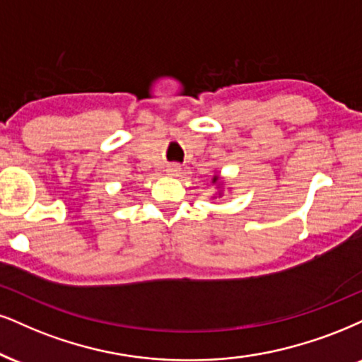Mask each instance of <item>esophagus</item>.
Here are the masks:
<instances>
[{
	"instance_id": "obj_1",
	"label": "esophagus",
	"mask_w": 362,
	"mask_h": 362,
	"mask_svg": "<svg viewBox=\"0 0 362 362\" xmlns=\"http://www.w3.org/2000/svg\"><path fill=\"white\" fill-rule=\"evenodd\" d=\"M166 173L169 174V176H180L181 168L177 166V164H169V166L166 168Z\"/></svg>"
}]
</instances>
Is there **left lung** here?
<instances>
[{"mask_svg": "<svg viewBox=\"0 0 362 362\" xmlns=\"http://www.w3.org/2000/svg\"><path fill=\"white\" fill-rule=\"evenodd\" d=\"M218 180H220V177H218V176H213V180H211V182H213V185H216V186H218V188H221V182H218ZM218 196H221V193H220V194H218Z\"/></svg>", "mask_w": 362, "mask_h": 362, "instance_id": "obj_1", "label": "left lung"}]
</instances>
